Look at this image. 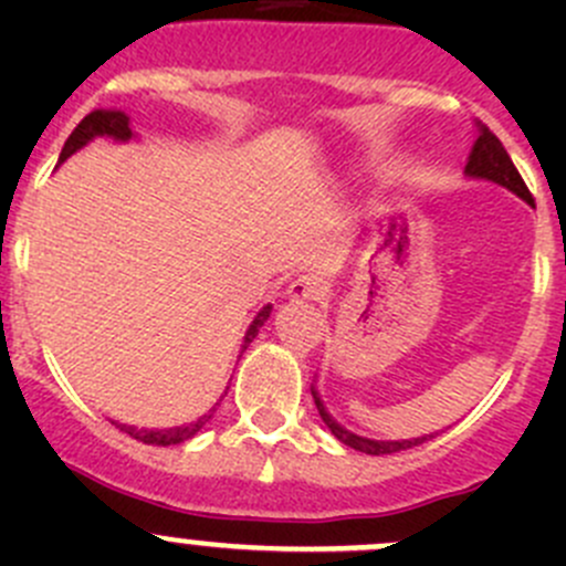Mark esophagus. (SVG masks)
Returning <instances> with one entry per match:
<instances>
[{"label":"esophagus","mask_w":566,"mask_h":566,"mask_svg":"<svg viewBox=\"0 0 566 566\" xmlns=\"http://www.w3.org/2000/svg\"><path fill=\"white\" fill-rule=\"evenodd\" d=\"M287 295L295 301H319L325 295V282L315 273H306V276H298L290 284Z\"/></svg>","instance_id":"34e87169"}]
</instances>
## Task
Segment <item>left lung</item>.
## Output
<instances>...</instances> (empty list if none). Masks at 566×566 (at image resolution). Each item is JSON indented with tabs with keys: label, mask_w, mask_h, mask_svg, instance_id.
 <instances>
[{
	"label": "left lung",
	"mask_w": 566,
	"mask_h": 566,
	"mask_svg": "<svg viewBox=\"0 0 566 566\" xmlns=\"http://www.w3.org/2000/svg\"><path fill=\"white\" fill-rule=\"evenodd\" d=\"M476 128H479V136H476V142H473V147H471V156H468L465 175L499 182V186L510 188V191H515L517 197L526 199L528 205H534V197H531L526 182H523L521 172L515 169V164H512L510 153H506L504 145L499 142V136H495L493 130H490L488 125H482V123H476ZM312 397H315L319 419L325 421V427L331 430V436H336V441H342L345 447L356 449V452L394 454V452H402V449L419 447V443L430 441V438H432V436H421V438H410V441H373V438H361V436H356V432L345 430L342 424H336L334 416L325 410L323 399H319L315 386H312Z\"/></svg>",
	"instance_id": "1"
}]
</instances>
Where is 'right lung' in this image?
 Segmentation results:
<instances>
[{"mask_svg":"<svg viewBox=\"0 0 566 566\" xmlns=\"http://www.w3.org/2000/svg\"><path fill=\"white\" fill-rule=\"evenodd\" d=\"M95 136H108V139H114V142H128L130 136H134L130 134L128 114L119 112V108H95V112H90L87 117H84L82 123L73 128V134L67 136L65 147H62V153H60V164L65 161V158H71L76 150H82L87 142L95 139ZM268 317H271V304L262 306V310L256 312L254 323L249 325L247 336H243L241 350H247L249 342L260 334V328L265 325ZM227 389H230V386H227ZM213 413H216V408H210L208 413L199 416V419L191 421V424L169 427V430H136V427H128V424H117V427L123 432H128L130 438H136V441L150 443V447H175V443H182V441H188V438L197 436V432L202 430L210 419H213Z\"/></svg>","mask_w":566,"mask_h":566,"instance_id":"add662e5","label":"right lung"}]
</instances>
